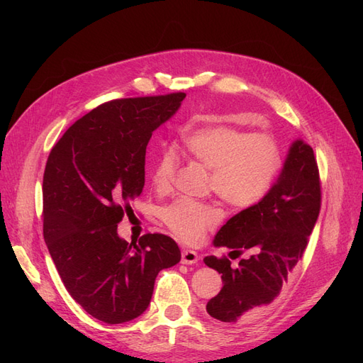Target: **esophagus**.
Returning a JSON list of instances; mask_svg holds the SVG:
<instances>
[{
	"mask_svg": "<svg viewBox=\"0 0 363 363\" xmlns=\"http://www.w3.org/2000/svg\"><path fill=\"white\" fill-rule=\"evenodd\" d=\"M199 259H200V256L196 251H192V250L182 251V263H184V265H192V263L199 262Z\"/></svg>",
	"mask_w": 363,
	"mask_h": 363,
	"instance_id": "esophagus-1",
	"label": "esophagus"
}]
</instances>
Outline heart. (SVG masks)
<instances>
[{"instance_id": "1", "label": "heart", "mask_w": 363, "mask_h": 363, "mask_svg": "<svg viewBox=\"0 0 363 363\" xmlns=\"http://www.w3.org/2000/svg\"><path fill=\"white\" fill-rule=\"evenodd\" d=\"M186 156L211 169L208 189L230 206L244 211L259 204L271 191L283 167L277 139L267 131L248 133L233 125H211L183 139ZM180 168L179 152L163 150L152 168L159 192L172 188ZM224 213L216 201L180 199L163 207L160 218L169 232L186 244H199L207 230L221 223Z\"/></svg>"}]
</instances>
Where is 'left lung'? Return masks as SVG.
Listing matches in <instances>:
<instances>
[{"label": "left lung", "instance_id": "1", "mask_svg": "<svg viewBox=\"0 0 363 363\" xmlns=\"http://www.w3.org/2000/svg\"><path fill=\"white\" fill-rule=\"evenodd\" d=\"M321 208V179L315 152L294 142L277 183L259 204L230 218L215 236L230 258L245 252L236 267L227 256H207L204 263L221 274L223 289L207 303V313L238 323L263 312L277 298L295 265L303 259Z\"/></svg>", "mask_w": 363, "mask_h": 363}]
</instances>
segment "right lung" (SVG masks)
<instances>
[{"label": "right lung", "instance_id": "1", "mask_svg": "<svg viewBox=\"0 0 363 363\" xmlns=\"http://www.w3.org/2000/svg\"><path fill=\"white\" fill-rule=\"evenodd\" d=\"M184 92L118 98L86 113L50 151L42 183L43 239L72 298L96 320L121 324L147 311L157 274L177 265L175 240L118 236L145 183L148 140Z\"/></svg>", "mask_w": 363, "mask_h": 363}]
</instances>
